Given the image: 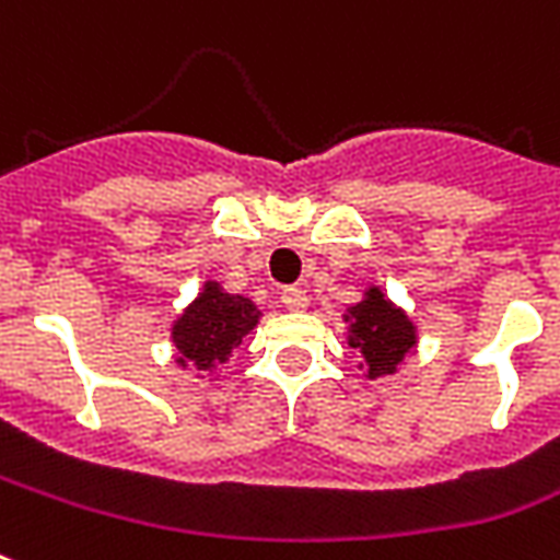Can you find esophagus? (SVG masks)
<instances>
[{
  "mask_svg": "<svg viewBox=\"0 0 560 560\" xmlns=\"http://www.w3.org/2000/svg\"><path fill=\"white\" fill-rule=\"evenodd\" d=\"M281 305L288 311H305L308 308V296L302 288H284L281 290Z\"/></svg>",
  "mask_w": 560,
  "mask_h": 560,
  "instance_id": "34e87169",
  "label": "esophagus"
}]
</instances>
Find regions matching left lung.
I'll return each instance as SVG.
<instances>
[{"label":"left lung","instance_id":"left-lung-1","mask_svg":"<svg viewBox=\"0 0 560 560\" xmlns=\"http://www.w3.org/2000/svg\"><path fill=\"white\" fill-rule=\"evenodd\" d=\"M343 323L349 326V347L361 352L358 370H364L370 382L396 375L408 355L417 352V323L394 299L384 296L378 284H370L361 302L349 305Z\"/></svg>","mask_w":560,"mask_h":560}]
</instances>
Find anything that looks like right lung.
<instances>
[{
  "instance_id": "1",
  "label": "right lung",
  "mask_w": 560,
  "mask_h": 560,
  "mask_svg": "<svg viewBox=\"0 0 560 560\" xmlns=\"http://www.w3.org/2000/svg\"><path fill=\"white\" fill-rule=\"evenodd\" d=\"M261 311L246 296L229 293L220 281H205L199 296L170 323L176 364L196 370L199 378L217 373L243 337L258 326ZM217 378V375H213ZM211 378V382H213Z\"/></svg>"
}]
</instances>
